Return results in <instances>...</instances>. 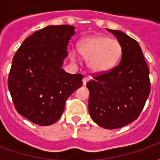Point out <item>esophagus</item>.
Segmentation results:
<instances>
[{"label":"esophagus","instance_id":"1","mask_svg":"<svg viewBox=\"0 0 160 160\" xmlns=\"http://www.w3.org/2000/svg\"><path fill=\"white\" fill-rule=\"evenodd\" d=\"M89 80H90V79H89L88 77H84L83 80H82V83H83L84 86H86V85H87V83L89 81Z\"/></svg>","mask_w":160,"mask_h":160}]
</instances>
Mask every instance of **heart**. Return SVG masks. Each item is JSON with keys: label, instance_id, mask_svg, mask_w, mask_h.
<instances>
[{"label": "heart", "instance_id": "heart-1", "mask_svg": "<svg viewBox=\"0 0 160 160\" xmlns=\"http://www.w3.org/2000/svg\"><path fill=\"white\" fill-rule=\"evenodd\" d=\"M80 56L94 73H105L114 68L122 54V46L117 39L101 35L81 39L78 43Z\"/></svg>", "mask_w": 160, "mask_h": 160}]
</instances>
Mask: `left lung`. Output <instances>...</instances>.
<instances>
[{
  "mask_svg": "<svg viewBox=\"0 0 160 160\" xmlns=\"http://www.w3.org/2000/svg\"><path fill=\"white\" fill-rule=\"evenodd\" d=\"M122 46L120 63L87 82L88 110L94 122L107 129L122 128L136 120L150 93L149 69L141 47L118 30L106 29Z\"/></svg>",
  "mask_w": 160,
  "mask_h": 160,
  "instance_id": "left-lung-1",
  "label": "left lung"
}]
</instances>
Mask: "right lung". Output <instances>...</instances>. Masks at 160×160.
Segmentation results:
<instances>
[{"mask_svg":"<svg viewBox=\"0 0 160 160\" xmlns=\"http://www.w3.org/2000/svg\"><path fill=\"white\" fill-rule=\"evenodd\" d=\"M74 29L69 25L46 26L28 37L13 56L8 87L16 111L33 123H55L68 98L82 87L81 73L62 68Z\"/></svg>","mask_w":160,"mask_h":160,"instance_id":"add662e5","label":"right lung"}]
</instances>
